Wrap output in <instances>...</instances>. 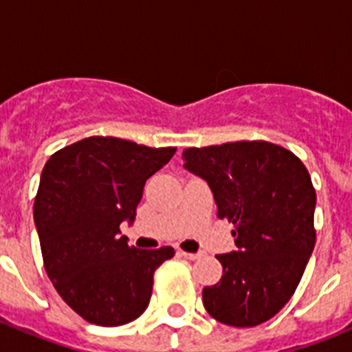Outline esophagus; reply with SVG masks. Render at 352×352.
<instances>
[{
    "instance_id": "esophagus-1",
    "label": "esophagus",
    "mask_w": 352,
    "mask_h": 352,
    "mask_svg": "<svg viewBox=\"0 0 352 352\" xmlns=\"http://www.w3.org/2000/svg\"><path fill=\"white\" fill-rule=\"evenodd\" d=\"M179 254H182V256L188 261H195L201 257V254H192V252H179Z\"/></svg>"
}]
</instances>
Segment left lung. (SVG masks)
Returning a JSON list of instances; mask_svg holds the SVG:
<instances>
[{
	"mask_svg": "<svg viewBox=\"0 0 352 352\" xmlns=\"http://www.w3.org/2000/svg\"><path fill=\"white\" fill-rule=\"evenodd\" d=\"M185 167L206 179L217 217L234 226L238 250L217 256L223 275L203 289L213 319L250 328L296 291L316 245V188L296 155L268 141L186 148Z\"/></svg>",
	"mask_w": 352,
	"mask_h": 352,
	"instance_id": "8db88e82",
	"label": "left lung"
}]
</instances>
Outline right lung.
<instances>
[{
  "mask_svg": "<svg viewBox=\"0 0 352 352\" xmlns=\"http://www.w3.org/2000/svg\"><path fill=\"white\" fill-rule=\"evenodd\" d=\"M174 153L93 135L61 148L43 166L33 206L43 268L84 321L121 326L148 309L155 270L174 248L139 250L120 236V223L132 222L146 179Z\"/></svg>",
  "mask_w": 352,
  "mask_h": 352,
  "instance_id": "add662e5",
  "label": "right lung"
}]
</instances>
